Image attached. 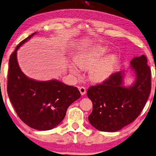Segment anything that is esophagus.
Segmentation results:
<instances>
[{
    "label": "esophagus",
    "instance_id": "1",
    "mask_svg": "<svg viewBox=\"0 0 156 156\" xmlns=\"http://www.w3.org/2000/svg\"><path fill=\"white\" fill-rule=\"evenodd\" d=\"M78 89H79L80 92V94H81L82 96H83L84 94H86V88L83 87V86H81V87H78Z\"/></svg>",
    "mask_w": 156,
    "mask_h": 156
}]
</instances>
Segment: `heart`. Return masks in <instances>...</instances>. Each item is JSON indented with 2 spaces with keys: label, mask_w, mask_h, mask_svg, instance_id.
<instances>
[{
  "label": "heart",
  "mask_w": 156,
  "mask_h": 156,
  "mask_svg": "<svg viewBox=\"0 0 156 156\" xmlns=\"http://www.w3.org/2000/svg\"><path fill=\"white\" fill-rule=\"evenodd\" d=\"M108 48L101 44H96L82 49L76 55L74 60L80 69L89 70L88 77L92 82L101 83L107 79L111 74L115 58L109 56L101 58L107 52ZM70 71L79 76L80 71L76 65L69 66Z\"/></svg>",
  "instance_id": "b5f03b06"
}]
</instances>
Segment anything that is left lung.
<instances>
[{"instance_id": "8db88e82", "label": "left lung", "mask_w": 156, "mask_h": 156, "mask_svg": "<svg viewBox=\"0 0 156 156\" xmlns=\"http://www.w3.org/2000/svg\"><path fill=\"white\" fill-rule=\"evenodd\" d=\"M130 69L135 77L131 86H125V73L122 70L87 90L93 104L88 121L98 130H119L133 122L143 109L151 90V69L146 57L134 58Z\"/></svg>"}]
</instances>
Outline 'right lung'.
Instances as JSON below:
<instances>
[{
    "label": "right lung",
    "instance_id": "right-lung-1",
    "mask_svg": "<svg viewBox=\"0 0 156 156\" xmlns=\"http://www.w3.org/2000/svg\"><path fill=\"white\" fill-rule=\"evenodd\" d=\"M36 34L21 41L10 57L7 92L17 115L26 125L37 130H49L62 121L68 106L81 95L76 87L60 80L39 81L21 71L17 50Z\"/></svg>",
    "mask_w": 156,
    "mask_h": 156
}]
</instances>
